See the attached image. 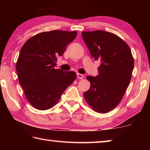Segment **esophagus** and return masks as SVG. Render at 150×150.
I'll list each match as a JSON object with an SVG mask.
<instances>
[{"label": "esophagus", "instance_id": "34e87169", "mask_svg": "<svg viewBox=\"0 0 150 150\" xmlns=\"http://www.w3.org/2000/svg\"><path fill=\"white\" fill-rule=\"evenodd\" d=\"M77 76L78 79H83V77H84V75L81 74V73H77Z\"/></svg>", "mask_w": 150, "mask_h": 150}]
</instances>
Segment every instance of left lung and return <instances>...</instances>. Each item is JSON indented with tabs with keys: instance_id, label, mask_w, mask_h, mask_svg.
Segmentation results:
<instances>
[{
	"instance_id": "obj_1",
	"label": "left lung",
	"mask_w": 150,
	"mask_h": 150,
	"mask_svg": "<svg viewBox=\"0 0 150 150\" xmlns=\"http://www.w3.org/2000/svg\"><path fill=\"white\" fill-rule=\"evenodd\" d=\"M81 35L94 59L101 63L97 76L87 77L91 87L83 95L94 110L106 113L120 103L130 84L134 58L128 44L115 34L96 30Z\"/></svg>"
}]
</instances>
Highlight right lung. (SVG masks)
Here are the masks:
<instances>
[{
	"label": "right lung",
	"mask_w": 150,
	"mask_h": 150,
	"mask_svg": "<svg viewBox=\"0 0 150 150\" xmlns=\"http://www.w3.org/2000/svg\"><path fill=\"white\" fill-rule=\"evenodd\" d=\"M77 32L53 30L39 33L25 42L16 62L20 85L27 100L34 108L45 110L52 108L75 80L76 73L55 69L57 58L62 56Z\"/></svg>",
	"instance_id": "obj_1"
}]
</instances>
